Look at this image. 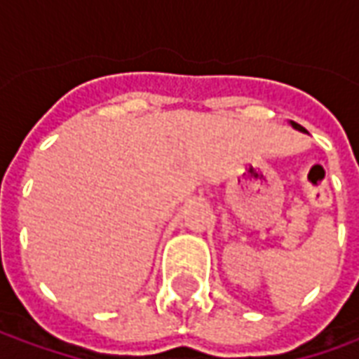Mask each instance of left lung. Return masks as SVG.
Returning <instances> with one entry per match:
<instances>
[{"label":"left lung","instance_id":"1","mask_svg":"<svg viewBox=\"0 0 359 359\" xmlns=\"http://www.w3.org/2000/svg\"><path fill=\"white\" fill-rule=\"evenodd\" d=\"M290 126H292L294 130H300V132H306L304 128H302V126H300V124H297V122H290Z\"/></svg>","mask_w":359,"mask_h":359}]
</instances>
